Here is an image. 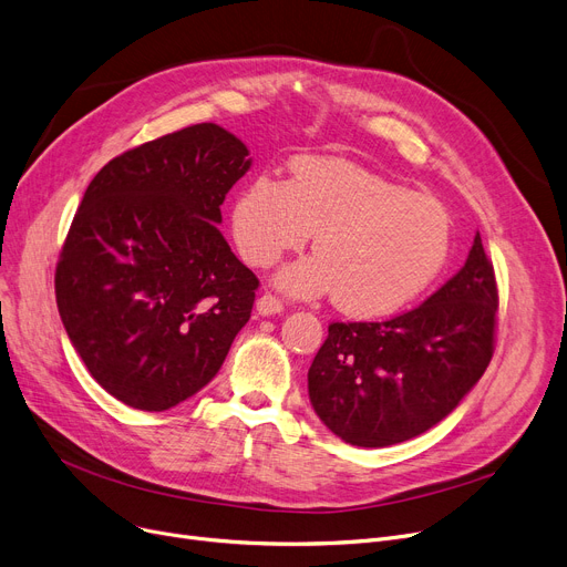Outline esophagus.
Instances as JSON below:
<instances>
[{
  "mask_svg": "<svg viewBox=\"0 0 567 567\" xmlns=\"http://www.w3.org/2000/svg\"><path fill=\"white\" fill-rule=\"evenodd\" d=\"M257 310H259V315H264V317H271V315H280V312L285 310V303L278 299L276 293L266 291V293H261L259 299H257Z\"/></svg>",
  "mask_w": 567,
  "mask_h": 567,
  "instance_id": "obj_1",
  "label": "esophagus"
}]
</instances>
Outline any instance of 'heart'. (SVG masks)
<instances>
[{
	"label": "heart",
	"instance_id": "obj_1",
	"mask_svg": "<svg viewBox=\"0 0 567 567\" xmlns=\"http://www.w3.org/2000/svg\"><path fill=\"white\" fill-rule=\"evenodd\" d=\"M315 234L317 255L289 264L278 282L291 293L336 289V303L359 317L413 301L451 255L445 206L340 158H299L287 182L255 176L231 206V236L257 268L299 250Z\"/></svg>",
	"mask_w": 567,
	"mask_h": 567
}]
</instances>
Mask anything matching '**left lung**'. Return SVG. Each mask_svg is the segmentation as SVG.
<instances>
[{"instance_id":"1","label":"left lung","mask_w":567,"mask_h":567,"mask_svg":"<svg viewBox=\"0 0 567 567\" xmlns=\"http://www.w3.org/2000/svg\"><path fill=\"white\" fill-rule=\"evenodd\" d=\"M498 289L481 234L425 303L385 321H333L308 372L321 423L361 449H385L443 421L487 370Z\"/></svg>"}]
</instances>
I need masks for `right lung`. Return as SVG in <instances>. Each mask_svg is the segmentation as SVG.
<instances>
[{
  "label": "right lung",
  "mask_w": 567,
  "mask_h": 567,
  "mask_svg": "<svg viewBox=\"0 0 567 567\" xmlns=\"http://www.w3.org/2000/svg\"><path fill=\"white\" fill-rule=\"evenodd\" d=\"M248 146L195 124L112 158L89 184L59 252L64 329L103 389L165 411L212 381L250 319L257 276L218 225Z\"/></svg>",
  "instance_id": "right-lung-1"
}]
</instances>
